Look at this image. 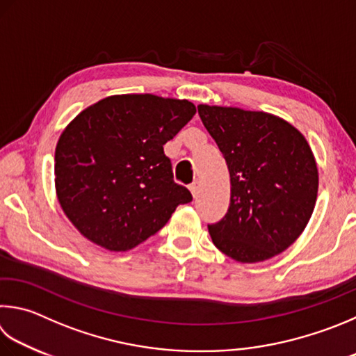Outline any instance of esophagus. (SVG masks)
Listing matches in <instances>:
<instances>
[{
	"mask_svg": "<svg viewBox=\"0 0 356 356\" xmlns=\"http://www.w3.org/2000/svg\"><path fill=\"white\" fill-rule=\"evenodd\" d=\"M190 191H191V195H193V197H196V196L199 195V182H195V184H191V185H190Z\"/></svg>",
	"mask_w": 356,
	"mask_h": 356,
	"instance_id": "esophagus-1",
	"label": "esophagus"
}]
</instances>
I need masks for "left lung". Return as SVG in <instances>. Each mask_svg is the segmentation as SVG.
<instances>
[{
	"instance_id": "1",
	"label": "left lung",
	"mask_w": 356,
	"mask_h": 356,
	"mask_svg": "<svg viewBox=\"0 0 356 356\" xmlns=\"http://www.w3.org/2000/svg\"><path fill=\"white\" fill-rule=\"evenodd\" d=\"M197 112L230 174L229 210L209 225L213 244L240 263L282 254L305 230L318 199L307 138L273 113L207 104Z\"/></svg>"
}]
</instances>
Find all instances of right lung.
<instances>
[{"label": "right lung", "instance_id": "right-lung-1", "mask_svg": "<svg viewBox=\"0 0 356 356\" xmlns=\"http://www.w3.org/2000/svg\"><path fill=\"white\" fill-rule=\"evenodd\" d=\"M196 113L186 99L113 95L82 111L56 146V195L81 234L111 252L156 235L191 193L163 145Z\"/></svg>", "mask_w": 356, "mask_h": 356}]
</instances>
